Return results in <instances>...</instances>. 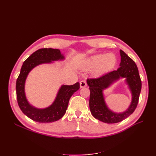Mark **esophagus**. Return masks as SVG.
<instances>
[{
	"instance_id": "1",
	"label": "esophagus",
	"mask_w": 156,
	"mask_h": 156,
	"mask_svg": "<svg viewBox=\"0 0 156 156\" xmlns=\"http://www.w3.org/2000/svg\"><path fill=\"white\" fill-rule=\"evenodd\" d=\"M87 86V82L84 81V80H82V81H80V87L84 88V87H86Z\"/></svg>"
}]
</instances>
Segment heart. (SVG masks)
I'll list each match as a JSON object with an SVG mask.
<instances>
[{
  "mask_svg": "<svg viewBox=\"0 0 156 156\" xmlns=\"http://www.w3.org/2000/svg\"><path fill=\"white\" fill-rule=\"evenodd\" d=\"M117 64V58L112 53L94 55L83 62L82 67L84 69H94V73L100 75L114 68Z\"/></svg>",
  "mask_w": 156,
  "mask_h": 156,
  "instance_id": "b5f03b06",
  "label": "heart"
}]
</instances>
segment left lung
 Masks as SVG:
<instances>
[{
  "mask_svg": "<svg viewBox=\"0 0 156 156\" xmlns=\"http://www.w3.org/2000/svg\"><path fill=\"white\" fill-rule=\"evenodd\" d=\"M120 52L121 62L119 68L108 72L98 78L88 79L87 81L90 90L89 106L92 115L96 119L107 124L120 122L134 112L138 104L142 87L136 64L123 51L120 50ZM120 77L126 78V81L132 94V101L127 111L122 113H116L111 112L106 105L102 90Z\"/></svg>",
  "mask_w": 156,
  "mask_h": 156,
  "instance_id": "obj_1",
  "label": "left lung"
}]
</instances>
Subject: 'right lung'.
I'll return each instance as SVG.
<instances>
[{
  "instance_id": "obj_1",
  "label": "right lung",
  "mask_w": 156,
  "mask_h": 156,
  "mask_svg": "<svg viewBox=\"0 0 156 156\" xmlns=\"http://www.w3.org/2000/svg\"><path fill=\"white\" fill-rule=\"evenodd\" d=\"M64 58L59 49L44 48L35 51L23 62L16 81L17 100L22 112L32 120L40 123H49L60 119L67 110L70 98L79 89V83L70 86L62 85L53 104L43 109L32 107L28 102L25 93V83L31 69L39 64Z\"/></svg>"
}]
</instances>
